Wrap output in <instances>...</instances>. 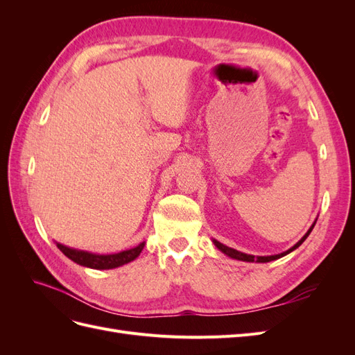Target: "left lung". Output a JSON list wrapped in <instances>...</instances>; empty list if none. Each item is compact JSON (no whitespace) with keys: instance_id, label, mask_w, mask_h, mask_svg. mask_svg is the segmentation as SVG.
<instances>
[{"instance_id":"1","label":"left lung","mask_w":355,"mask_h":355,"mask_svg":"<svg viewBox=\"0 0 355 355\" xmlns=\"http://www.w3.org/2000/svg\"><path fill=\"white\" fill-rule=\"evenodd\" d=\"M315 222H317V219L314 220V223H313V225H311L309 230L306 231V234L304 235V237L300 239V240H299L293 247H290L288 250H286V252H283V253H278V254H271V256H253V254H247V253H243V252H239V250L232 249V247L225 245V244L219 243L218 240H214V239H213V244L216 245L218 249H219L223 254H227V256L232 257V259L243 261V262H257V263H265V262H271V261H275V259H280V257H283V256H286V254H288V253H292L293 250H296L297 247L306 240V237H308V235L311 234V231H313Z\"/></svg>"}]
</instances>
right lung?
I'll return each mask as SVG.
<instances>
[{
	"instance_id": "1",
	"label": "right lung",
	"mask_w": 355,
	"mask_h": 355,
	"mask_svg": "<svg viewBox=\"0 0 355 355\" xmlns=\"http://www.w3.org/2000/svg\"><path fill=\"white\" fill-rule=\"evenodd\" d=\"M56 245L63 254L81 266H87V268H92V270H114V268L123 266L128 262L135 261L136 257L144 250L145 241L137 244L136 247H133V249L123 250V252L112 253V254H98V253H92V252H85V250L72 249V247L60 244L58 241H56Z\"/></svg>"
}]
</instances>
